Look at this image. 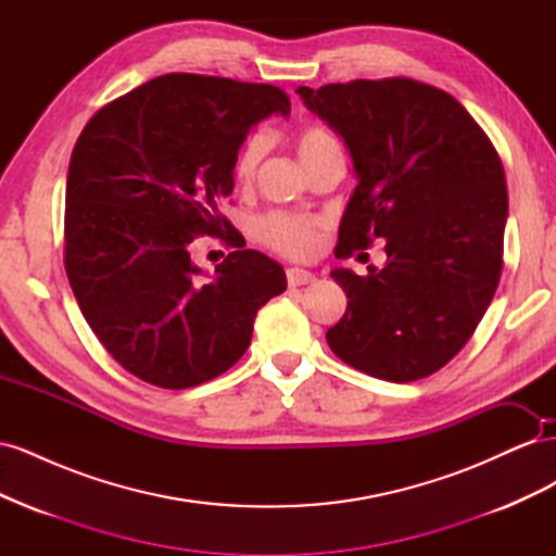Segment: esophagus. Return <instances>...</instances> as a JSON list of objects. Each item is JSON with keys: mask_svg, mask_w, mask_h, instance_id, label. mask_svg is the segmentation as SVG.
<instances>
[{"mask_svg": "<svg viewBox=\"0 0 556 556\" xmlns=\"http://www.w3.org/2000/svg\"><path fill=\"white\" fill-rule=\"evenodd\" d=\"M315 280H317V276L306 271V268H290V271H288V285H290V288H301V285H311Z\"/></svg>", "mask_w": 556, "mask_h": 556, "instance_id": "1", "label": "esophagus"}]
</instances>
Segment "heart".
I'll return each instance as SVG.
<instances>
[{
    "instance_id": "obj_1",
    "label": "heart",
    "mask_w": 556,
    "mask_h": 556,
    "mask_svg": "<svg viewBox=\"0 0 556 556\" xmlns=\"http://www.w3.org/2000/svg\"><path fill=\"white\" fill-rule=\"evenodd\" d=\"M296 155L301 164L308 166L325 155L339 150V143L331 137L329 131L319 127H306L296 134ZM264 137L260 134H252L241 146L237 162H233V178L239 185H250L257 176V169L264 157ZM260 237L266 245L282 252L288 257H311L319 245V223L311 220V217H296V215H285L276 213L268 215L260 223Z\"/></svg>"
}]
</instances>
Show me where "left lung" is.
Masks as SVG:
<instances>
[{
  "label": "left lung",
  "instance_id": "left-lung-1",
  "mask_svg": "<svg viewBox=\"0 0 556 556\" xmlns=\"http://www.w3.org/2000/svg\"><path fill=\"white\" fill-rule=\"evenodd\" d=\"M296 94L343 139L357 176L336 255L387 241L382 268L331 271L348 308L327 343L374 378H427L466 345L496 292L503 164L457 99L425 83L352 80Z\"/></svg>",
  "mask_w": 556,
  "mask_h": 556
}]
</instances>
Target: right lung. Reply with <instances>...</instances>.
I'll use <instances>...</instances> for the list:
<instances>
[{"label": "right lung", "mask_w": 556, "mask_h": 556, "mask_svg": "<svg viewBox=\"0 0 556 556\" xmlns=\"http://www.w3.org/2000/svg\"><path fill=\"white\" fill-rule=\"evenodd\" d=\"M290 115L276 86L166 74L115 99L83 129L66 176L64 264L83 317L137 378L185 390L237 364L257 311L285 292L282 266L217 211L250 129ZM228 229L213 275L191 262L199 232Z\"/></svg>", "instance_id": "right-lung-1"}]
</instances>
